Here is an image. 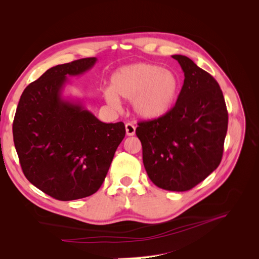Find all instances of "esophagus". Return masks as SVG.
<instances>
[{
    "mask_svg": "<svg viewBox=\"0 0 259 259\" xmlns=\"http://www.w3.org/2000/svg\"><path fill=\"white\" fill-rule=\"evenodd\" d=\"M125 131H126L127 136H133V135H135L136 127L131 123H126V125H125Z\"/></svg>",
    "mask_w": 259,
    "mask_h": 259,
    "instance_id": "34e87169",
    "label": "esophagus"
}]
</instances>
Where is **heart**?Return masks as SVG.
Instances as JSON below:
<instances>
[{
  "label": "heart",
  "instance_id": "1",
  "mask_svg": "<svg viewBox=\"0 0 259 259\" xmlns=\"http://www.w3.org/2000/svg\"><path fill=\"white\" fill-rule=\"evenodd\" d=\"M179 91L180 81L174 71L150 62H137L116 70L104 98L113 108L119 107V97L133 99V109L138 116L154 120L171 110Z\"/></svg>",
  "mask_w": 259,
  "mask_h": 259
}]
</instances>
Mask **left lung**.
Here are the masks:
<instances>
[{
    "label": "left lung",
    "instance_id": "left-lung-1",
    "mask_svg": "<svg viewBox=\"0 0 259 259\" xmlns=\"http://www.w3.org/2000/svg\"><path fill=\"white\" fill-rule=\"evenodd\" d=\"M185 80L175 106L159 119L138 123L143 161L162 189L187 191L218 167L228 128V112L217 81L183 55H173Z\"/></svg>",
    "mask_w": 259,
    "mask_h": 259
}]
</instances>
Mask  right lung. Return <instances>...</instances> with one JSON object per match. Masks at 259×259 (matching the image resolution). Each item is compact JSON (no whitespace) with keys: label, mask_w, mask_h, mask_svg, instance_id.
Returning <instances> with one entry per match:
<instances>
[{"label":"right lung","mask_w":259,"mask_h":259,"mask_svg":"<svg viewBox=\"0 0 259 259\" xmlns=\"http://www.w3.org/2000/svg\"><path fill=\"white\" fill-rule=\"evenodd\" d=\"M96 61L83 58L49 69L23 91L14 117V144L23 174L60 201L95 193L125 136L123 122H101L81 100L62 97L67 76L83 74Z\"/></svg>","instance_id":"add662e5"}]
</instances>
